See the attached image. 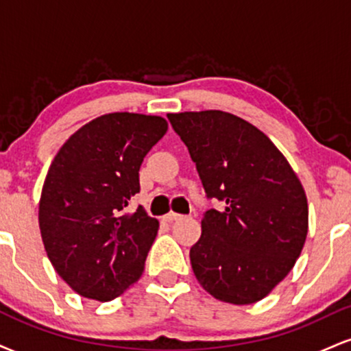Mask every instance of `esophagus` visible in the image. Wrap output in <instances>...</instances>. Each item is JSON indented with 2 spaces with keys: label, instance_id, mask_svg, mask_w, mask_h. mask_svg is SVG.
I'll return each mask as SVG.
<instances>
[{
  "label": "esophagus",
  "instance_id": "1",
  "mask_svg": "<svg viewBox=\"0 0 351 351\" xmlns=\"http://www.w3.org/2000/svg\"><path fill=\"white\" fill-rule=\"evenodd\" d=\"M183 219V215H178V213H168V215L163 216V221H167V223H173V221H180Z\"/></svg>",
  "mask_w": 351,
  "mask_h": 351
}]
</instances>
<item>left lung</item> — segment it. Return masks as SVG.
I'll return each instance as SVG.
<instances>
[{
    "label": "left lung",
    "mask_w": 351,
    "mask_h": 351,
    "mask_svg": "<svg viewBox=\"0 0 351 351\" xmlns=\"http://www.w3.org/2000/svg\"><path fill=\"white\" fill-rule=\"evenodd\" d=\"M188 147L208 199L199 241L189 249L196 279L217 300L249 305L291 272L304 247L308 206L302 183L277 147L221 110L168 114Z\"/></svg>",
    "instance_id": "obj_1"
}]
</instances>
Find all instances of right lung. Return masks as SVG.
I'll return each instance as SVG.
<instances>
[{"label": "right lung", "mask_w": 351, "mask_h": 351, "mask_svg": "<svg viewBox=\"0 0 351 351\" xmlns=\"http://www.w3.org/2000/svg\"><path fill=\"white\" fill-rule=\"evenodd\" d=\"M162 117L115 112L84 125L52 160L41 201L39 229L56 272L79 295L100 302L138 280L158 221L125 213L140 193L138 171L167 134Z\"/></svg>", "instance_id": "1"}]
</instances>
